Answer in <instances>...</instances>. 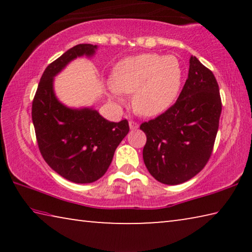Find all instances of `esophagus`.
Returning <instances> with one entry per match:
<instances>
[{
	"mask_svg": "<svg viewBox=\"0 0 252 252\" xmlns=\"http://www.w3.org/2000/svg\"><path fill=\"white\" fill-rule=\"evenodd\" d=\"M129 126H130V129L131 130H133V129H138L139 127V125L136 122H134V121H130L129 122Z\"/></svg>",
	"mask_w": 252,
	"mask_h": 252,
	"instance_id": "esophagus-1",
	"label": "esophagus"
}]
</instances>
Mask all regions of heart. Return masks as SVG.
<instances>
[{
    "label": "heart",
    "mask_w": 252,
    "mask_h": 252,
    "mask_svg": "<svg viewBox=\"0 0 252 252\" xmlns=\"http://www.w3.org/2000/svg\"><path fill=\"white\" fill-rule=\"evenodd\" d=\"M183 78L181 63L174 55L142 53L117 63L110 95L118 103L122 93H133L132 104L136 112L157 117L173 105L180 93Z\"/></svg>",
    "instance_id": "b5f03b06"
}]
</instances>
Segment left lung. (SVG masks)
I'll use <instances>...</instances> for the list:
<instances>
[{"mask_svg":"<svg viewBox=\"0 0 252 252\" xmlns=\"http://www.w3.org/2000/svg\"><path fill=\"white\" fill-rule=\"evenodd\" d=\"M221 109L215 75L191 55L188 79L176 103L140 126L147 135L144 164L156 180L180 185L201 171L211 157Z\"/></svg>","mask_w":252,"mask_h":252,"instance_id":"obj_1","label":"left lung"}]
</instances>
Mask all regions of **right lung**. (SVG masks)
<instances>
[{"mask_svg": "<svg viewBox=\"0 0 252 252\" xmlns=\"http://www.w3.org/2000/svg\"><path fill=\"white\" fill-rule=\"evenodd\" d=\"M95 50L96 45L78 44L49 64L32 102V121L42 157L55 172L75 183H91L103 176L130 130L127 120L110 122L92 108H67L54 94V76L72 60L92 57Z\"/></svg>", "mask_w": 252, "mask_h": 252, "instance_id": "right-lung-1", "label": "right lung"}]
</instances>
